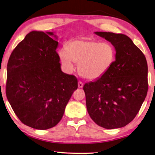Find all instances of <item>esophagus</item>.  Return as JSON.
I'll return each mask as SVG.
<instances>
[{
    "mask_svg": "<svg viewBox=\"0 0 155 155\" xmlns=\"http://www.w3.org/2000/svg\"><path fill=\"white\" fill-rule=\"evenodd\" d=\"M78 87H79V88H82L83 87V83L82 82H81V81H79V82L78 83Z\"/></svg>",
    "mask_w": 155,
    "mask_h": 155,
    "instance_id": "34e87169",
    "label": "esophagus"
}]
</instances>
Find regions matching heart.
I'll return each mask as SVG.
<instances>
[{
  "mask_svg": "<svg viewBox=\"0 0 155 155\" xmlns=\"http://www.w3.org/2000/svg\"><path fill=\"white\" fill-rule=\"evenodd\" d=\"M62 65L69 71L78 64V73L89 80H95L104 75L115 60L116 51L109 42L95 39H78L70 42L66 49L58 53Z\"/></svg>",
  "mask_w": 155,
  "mask_h": 155,
  "instance_id": "b5f03b06",
  "label": "heart"
}]
</instances>
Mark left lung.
<instances>
[{
  "instance_id": "8db88e82",
  "label": "left lung",
  "mask_w": 155,
  "mask_h": 155,
  "mask_svg": "<svg viewBox=\"0 0 155 155\" xmlns=\"http://www.w3.org/2000/svg\"><path fill=\"white\" fill-rule=\"evenodd\" d=\"M94 33L111 43L116 55L104 75L83 86L87 111L100 127L108 129L123 127L136 117L147 94V61L127 35Z\"/></svg>"
}]
</instances>
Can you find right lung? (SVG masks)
<instances>
[{"mask_svg":"<svg viewBox=\"0 0 155 155\" xmlns=\"http://www.w3.org/2000/svg\"><path fill=\"white\" fill-rule=\"evenodd\" d=\"M57 40L53 32L32 31L8 61L7 100L19 119L36 129L57 125L78 88L77 78L61 71Z\"/></svg>","mask_w":155,"mask_h":155,"instance_id":"add662e5","label":"right lung"}]
</instances>
